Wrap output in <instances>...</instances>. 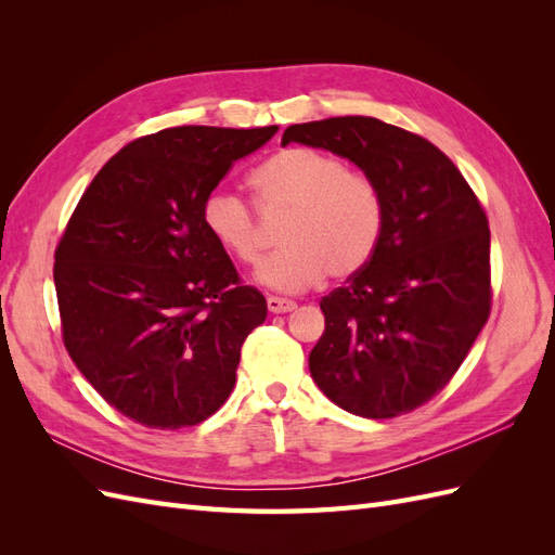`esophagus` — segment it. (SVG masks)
Listing matches in <instances>:
<instances>
[{"label": "esophagus", "instance_id": "34e87169", "mask_svg": "<svg viewBox=\"0 0 555 555\" xmlns=\"http://www.w3.org/2000/svg\"><path fill=\"white\" fill-rule=\"evenodd\" d=\"M266 304H268V310L275 312V314H284V312L296 310V300L282 298V296H268Z\"/></svg>", "mask_w": 555, "mask_h": 555}]
</instances>
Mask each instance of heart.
<instances>
[{
	"mask_svg": "<svg viewBox=\"0 0 555 555\" xmlns=\"http://www.w3.org/2000/svg\"><path fill=\"white\" fill-rule=\"evenodd\" d=\"M263 215H287L284 245L268 257L257 280L278 292H300L324 275L351 278L371 263L384 233L377 182L324 150L284 147L249 173ZM201 222L222 251L245 266L263 249L259 215L238 194L215 190L204 198Z\"/></svg>",
	"mask_w": 555,
	"mask_h": 555,
	"instance_id": "b5f03b06",
	"label": "heart"
}]
</instances>
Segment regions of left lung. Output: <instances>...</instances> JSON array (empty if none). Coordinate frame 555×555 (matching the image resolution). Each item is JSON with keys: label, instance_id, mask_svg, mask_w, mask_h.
<instances>
[{"label": "left lung", "instance_id": "1", "mask_svg": "<svg viewBox=\"0 0 555 555\" xmlns=\"http://www.w3.org/2000/svg\"><path fill=\"white\" fill-rule=\"evenodd\" d=\"M354 162L384 198L375 257L322 298L310 373L365 418L422 408L456 375L491 314V231L477 194L440 147L377 117L292 125L282 145Z\"/></svg>", "mask_w": 555, "mask_h": 555}]
</instances>
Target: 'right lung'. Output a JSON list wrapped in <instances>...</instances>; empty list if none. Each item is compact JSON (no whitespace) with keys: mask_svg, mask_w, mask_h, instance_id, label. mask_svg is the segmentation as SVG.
Here are the masks:
<instances>
[{"mask_svg":"<svg viewBox=\"0 0 555 555\" xmlns=\"http://www.w3.org/2000/svg\"><path fill=\"white\" fill-rule=\"evenodd\" d=\"M278 127H173L127 143L55 249L62 340L111 408L147 428L206 422L236 384L266 298L201 222L233 162Z\"/></svg>","mask_w":555,"mask_h":555,"instance_id":"add662e5","label":"right lung"}]
</instances>
